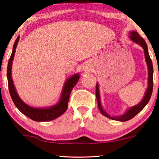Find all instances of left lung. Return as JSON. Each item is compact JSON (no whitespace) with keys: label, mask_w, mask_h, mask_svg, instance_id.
I'll list each match as a JSON object with an SVG mask.
<instances>
[{"label":"left lung","mask_w":159,"mask_h":159,"mask_svg":"<svg viewBox=\"0 0 159 159\" xmlns=\"http://www.w3.org/2000/svg\"><path fill=\"white\" fill-rule=\"evenodd\" d=\"M129 34L130 35L129 36V38L130 39L132 40L134 43L141 46L143 49L145 59H146L147 67H148V87H147L146 89V92H145L143 98L141 101L136 105H134V106L128 108V109L125 110V112H124L123 115H121V116H110V114H108L107 112L105 111V110H104V108H103V107H102V102H101L100 87H99L100 86H99L98 82H97V84H96V98H97V101H98V107L100 110L101 113H102L104 116L107 117L108 118L115 120L120 121V122H125V121L129 120L132 119L133 117L136 116L139 112H141V110L145 107V106L148 104L149 100H150V98L151 97V95H152V92H153V68L152 61H151L150 56H149V54H148V47H147L146 43L145 42L143 39L141 38L136 31H130Z\"/></svg>","instance_id":"1"}]
</instances>
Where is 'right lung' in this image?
Returning <instances> with one entry per match:
<instances>
[{"instance_id": "right-lung-1", "label": "right lung", "mask_w": 159, "mask_h": 159, "mask_svg": "<svg viewBox=\"0 0 159 159\" xmlns=\"http://www.w3.org/2000/svg\"><path fill=\"white\" fill-rule=\"evenodd\" d=\"M20 36H18L16 40L13 47L12 54L11 55L8 63L7 67V79L8 82V89L9 93L13 103L16 106L25 116L29 117V118L37 122H47L53 120L61 116L64 112H66L68 107L69 98H70V93L72 92L73 87L77 83L78 80H80V73H76L65 80L62 90H61L60 97L59 100L56 104L49 107H31L24 102L18 95V94L16 89L15 85L13 84L12 79V64L14 59L16 49L19 41Z\"/></svg>"}]
</instances>
